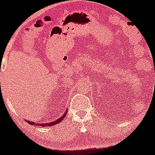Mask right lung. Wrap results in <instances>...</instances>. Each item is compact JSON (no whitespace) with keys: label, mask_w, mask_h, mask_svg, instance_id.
I'll return each instance as SVG.
<instances>
[{"label":"right lung","mask_w":155,"mask_h":155,"mask_svg":"<svg viewBox=\"0 0 155 155\" xmlns=\"http://www.w3.org/2000/svg\"><path fill=\"white\" fill-rule=\"evenodd\" d=\"M66 113H67V110L63 113V115H62V116H60V118H58L57 119H56L55 121H54V122H48V123H40V124H36L35 122H30V121H27V122H28V123L30 124V125H39V126H42V127H46V126H52V125H57V124L60 123V122H62L63 121V119H64L65 116H66Z\"/></svg>","instance_id":"add662e5"}]
</instances>
